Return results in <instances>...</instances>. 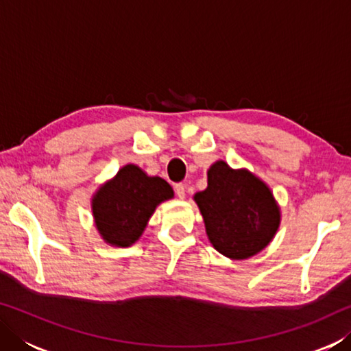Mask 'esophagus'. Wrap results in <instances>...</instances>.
<instances>
[{"label":"esophagus","mask_w":351,"mask_h":351,"mask_svg":"<svg viewBox=\"0 0 351 351\" xmlns=\"http://www.w3.org/2000/svg\"><path fill=\"white\" fill-rule=\"evenodd\" d=\"M175 193H176L178 198L182 199L184 197H186V186H184V184H181V182L175 184Z\"/></svg>","instance_id":"1"}]
</instances>
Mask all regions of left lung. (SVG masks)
<instances>
[{
  "instance_id": "1",
  "label": "left lung",
  "mask_w": 351,
  "mask_h": 351,
  "mask_svg": "<svg viewBox=\"0 0 351 351\" xmlns=\"http://www.w3.org/2000/svg\"><path fill=\"white\" fill-rule=\"evenodd\" d=\"M193 199L212 246L232 260L258 254L280 224V207L269 187L249 170H234L224 161L210 165L207 189Z\"/></svg>"
}]
</instances>
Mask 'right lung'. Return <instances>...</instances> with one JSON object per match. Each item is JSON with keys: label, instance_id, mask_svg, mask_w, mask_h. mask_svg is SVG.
<instances>
[{"label": "right lung", "instance_id": "add662e5", "mask_svg": "<svg viewBox=\"0 0 351 351\" xmlns=\"http://www.w3.org/2000/svg\"><path fill=\"white\" fill-rule=\"evenodd\" d=\"M170 198L173 190L167 181L148 176L134 164L125 165L93 197V215L100 237L111 246H132L156 206Z\"/></svg>", "mask_w": 351, "mask_h": 351}]
</instances>
